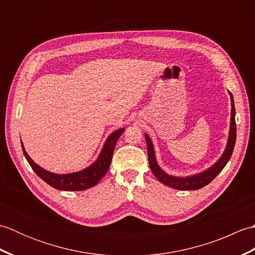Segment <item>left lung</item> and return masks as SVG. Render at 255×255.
<instances>
[{"instance_id": "left-lung-1", "label": "left lung", "mask_w": 255, "mask_h": 255, "mask_svg": "<svg viewBox=\"0 0 255 255\" xmlns=\"http://www.w3.org/2000/svg\"><path fill=\"white\" fill-rule=\"evenodd\" d=\"M229 94L231 99V119H230V130H229L228 142H227L225 152L220 156V159L216 162L213 166H210L208 170H206L202 173H198V174L187 176V177H177V176H172V175L166 174V173L159 166L158 162L155 160L152 141H151V139L149 138L148 134L144 133L145 141H147L150 169L152 171L154 176L158 178L161 183H163L165 185L175 189H181V191H191V189L192 191H195V189H199L206 185H208V184L213 181L221 171H223L226 164L228 163V161L230 160L232 152H234L236 138H237L235 102H234V96H232L230 92Z\"/></svg>"}]
</instances>
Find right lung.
Segmentation results:
<instances>
[{"instance_id": "right-lung-1", "label": "right lung", "mask_w": 255, "mask_h": 255, "mask_svg": "<svg viewBox=\"0 0 255 255\" xmlns=\"http://www.w3.org/2000/svg\"><path fill=\"white\" fill-rule=\"evenodd\" d=\"M124 131V128H119L118 130L110 134V137L107 138L104 143V147H103L99 158H97L93 164H91L89 167H86V169L82 171L70 173V174H56V173L46 171L45 169L36 164L31 160L30 156L27 154L23 142H21V149H23L25 158L28 161L31 169L34 170V172L41 180H44L50 186L59 189V191H84L86 188L95 186L101 181V178L106 174V172L110 169L112 156L117 140Z\"/></svg>"}]
</instances>
